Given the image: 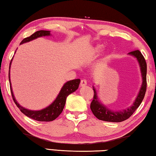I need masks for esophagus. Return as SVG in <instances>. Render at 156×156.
I'll return each mask as SVG.
<instances>
[{
  "mask_svg": "<svg viewBox=\"0 0 156 156\" xmlns=\"http://www.w3.org/2000/svg\"><path fill=\"white\" fill-rule=\"evenodd\" d=\"M87 82L85 79H83V80H81V81H80V85L81 87H84V86L87 85Z\"/></svg>",
  "mask_w": 156,
  "mask_h": 156,
  "instance_id": "1",
  "label": "esophagus"
}]
</instances>
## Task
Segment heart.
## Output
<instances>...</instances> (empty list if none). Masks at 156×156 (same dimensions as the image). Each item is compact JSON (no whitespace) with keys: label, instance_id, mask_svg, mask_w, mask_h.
<instances>
[{"label":"heart","instance_id":"b5f03b06","mask_svg":"<svg viewBox=\"0 0 156 156\" xmlns=\"http://www.w3.org/2000/svg\"><path fill=\"white\" fill-rule=\"evenodd\" d=\"M104 47L101 45V44H98L96 47L93 49V54H99L102 52V50H103Z\"/></svg>","mask_w":156,"mask_h":156}]
</instances>
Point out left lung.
<instances>
[{
	"instance_id": "8db88e82",
	"label": "left lung",
	"mask_w": 156,
	"mask_h": 156,
	"mask_svg": "<svg viewBox=\"0 0 156 156\" xmlns=\"http://www.w3.org/2000/svg\"><path fill=\"white\" fill-rule=\"evenodd\" d=\"M129 55L136 58L139 62L140 67L141 70V74L142 77V84L139 91V94L137 96L135 102L131 107L126 109L119 112H115V111L110 110L107 109L104 105H102L100 100L98 98L97 92L96 89L93 87L94 96L93 100H92L90 108L92 113L96 117L100 120L107 121V122H120L125 120L130 117V116L135 112V111L138 109V107L140 105L141 102L144 97L145 93L147 90V62L145 60L143 55L139 50H134L129 53Z\"/></svg>"
}]
</instances>
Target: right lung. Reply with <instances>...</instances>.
<instances>
[{"mask_svg":"<svg viewBox=\"0 0 156 156\" xmlns=\"http://www.w3.org/2000/svg\"><path fill=\"white\" fill-rule=\"evenodd\" d=\"M50 36V31H44V30H40L37 31L35 33H34L32 35L27 37L23 39L21 41L20 44L27 43L31 41L36 39L38 37L42 36ZM12 61V59L11 60L9 65V69L10 67H11V63ZM10 73L9 72V84H10V90H11L12 96L13 100H14L15 104L18 107V109L20 110V112L23 113H24L25 115L27 117L31 118L37 121H40V122H50V121H53L56 119L59 116L60 113H62L64 107L65 105L66 99L69 95L71 94L73 92H74L76 90H77L79 84H80V79H75V80H69L66 83L60 90L59 94L58 95L56 100H54L52 103L44 109H43L39 111H31L27 109H25L22 106H20L19 103H18L16 100L15 99L14 94H13L11 82H10Z\"/></svg>","mask_w":156,"mask_h":156,"instance_id":"obj_1","label":"right lung"}]
</instances>
